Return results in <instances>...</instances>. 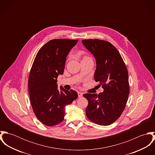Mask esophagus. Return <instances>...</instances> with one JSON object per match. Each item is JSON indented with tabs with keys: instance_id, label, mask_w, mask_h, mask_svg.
Listing matches in <instances>:
<instances>
[{
	"instance_id": "obj_1",
	"label": "esophagus",
	"mask_w": 155,
	"mask_h": 155,
	"mask_svg": "<svg viewBox=\"0 0 155 155\" xmlns=\"http://www.w3.org/2000/svg\"><path fill=\"white\" fill-rule=\"evenodd\" d=\"M78 97H79V98H80V97H82L83 96V93L81 92H80V91L78 92Z\"/></svg>"
}]
</instances>
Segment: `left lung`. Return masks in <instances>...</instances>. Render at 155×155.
<instances>
[{
    "mask_svg": "<svg viewBox=\"0 0 155 155\" xmlns=\"http://www.w3.org/2000/svg\"><path fill=\"white\" fill-rule=\"evenodd\" d=\"M82 42L95 58L94 79L104 89L98 95H83L88 101L87 116L95 124L109 125L120 116L126 106L130 92L128 70L119 52L110 42L99 39Z\"/></svg>",
    "mask_w": 155,
    "mask_h": 155,
    "instance_id": "obj_1",
    "label": "left lung"
}]
</instances>
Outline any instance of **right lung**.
Here are the masks:
<instances>
[{"mask_svg": "<svg viewBox=\"0 0 155 155\" xmlns=\"http://www.w3.org/2000/svg\"><path fill=\"white\" fill-rule=\"evenodd\" d=\"M78 40L53 39L39 49L28 77L31 104L37 118L45 125L54 126L64 120L65 107L72 103L78 93L57 85L64 73L66 57Z\"/></svg>", "mask_w": 155, "mask_h": 155, "instance_id": "obj_1", "label": "right lung"}]
</instances>
